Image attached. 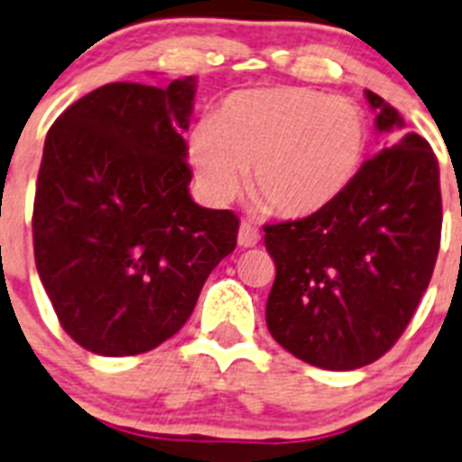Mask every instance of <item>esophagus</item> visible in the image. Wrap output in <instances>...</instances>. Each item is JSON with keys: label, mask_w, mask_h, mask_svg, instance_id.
Returning a JSON list of instances; mask_svg holds the SVG:
<instances>
[{"label": "esophagus", "mask_w": 462, "mask_h": 462, "mask_svg": "<svg viewBox=\"0 0 462 462\" xmlns=\"http://www.w3.org/2000/svg\"><path fill=\"white\" fill-rule=\"evenodd\" d=\"M258 239H261V232H258V227H254L251 223L239 225L237 242L242 249H251V246H255V244H258Z\"/></svg>", "instance_id": "1"}]
</instances>
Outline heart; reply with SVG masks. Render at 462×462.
Masks as SVG:
<instances>
[{
  "mask_svg": "<svg viewBox=\"0 0 462 462\" xmlns=\"http://www.w3.org/2000/svg\"><path fill=\"white\" fill-rule=\"evenodd\" d=\"M369 147L362 107L303 87L254 88L225 98L189 134V159L208 199L246 185L282 218L324 211L355 183Z\"/></svg>",
  "mask_w": 462,
  "mask_h": 462,
  "instance_id": "b5f03b06",
  "label": "heart"
}]
</instances>
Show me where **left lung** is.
I'll return each mask as SVG.
<instances>
[{
  "mask_svg": "<svg viewBox=\"0 0 462 462\" xmlns=\"http://www.w3.org/2000/svg\"><path fill=\"white\" fill-rule=\"evenodd\" d=\"M375 129L404 126L390 103L364 91ZM277 265L267 328L284 350L328 371L381 359L409 327L428 289L441 237L439 164L406 134L374 159L324 211L265 225Z\"/></svg>",
  "mask_w": 462,
  "mask_h": 462,
  "instance_id": "8db88e82",
  "label": "left lung"
}]
</instances>
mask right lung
Returning <instances> with one entry per match:
<instances>
[{
    "instance_id": "right-lung-1",
    "label": "right lung",
    "mask_w": 462,
    "mask_h": 462,
    "mask_svg": "<svg viewBox=\"0 0 462 462\" xmlns=\"http://www.w3.org/2000/svg\"><path fill=\"white\" fill-rule=\"evenodd\" d=\"M195 77L87 93L44 141L34 263L60 327L84 350L131 356L183 328L239 218L189 197L183 134Z\"/></svg>"
}]
</instances>
